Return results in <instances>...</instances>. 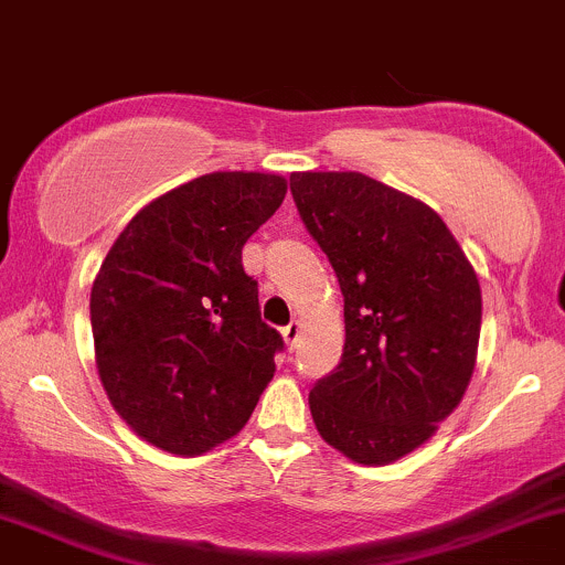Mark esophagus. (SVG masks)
<instances>
[{"label": "esophagus", "instance_id": "34e87169", "mask_svg": "<svg viewBox=\"0 0 565 565\" xmlns=\"http://www.w3.org/2000/svg\"><path fill=\"white\" fill-rule=\"evenodd\" d=\"M282 337H285V344H288V348L294 350L296 342H299V337H301V323H299V320H290V323L282 329Z\"/></svg>", "mask_w": 565, "mask_h": 565}]
</instances>
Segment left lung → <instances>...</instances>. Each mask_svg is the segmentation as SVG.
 Here are the masks:
<instances>
[{
  "label": "left lung",
  "instance_id": "1",
  "mask_svg": "<svg viewBox=\"0 0 565 565\" xmlns=\"http://www.w3.org/2000/svg\"><path fill=\"white\" fill-rule=\"evenodd\" d=\"M290 193L344 296V353L309 391L333 450L385 466L460 404L477 363L482 294L439 215L361 172H294Z\"/></svg>",
  "mask_w": 565,
  "mask_h": 565
}]
</instances>
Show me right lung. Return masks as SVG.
I'll return each instance as SVG.
<instances>
[{"label":"right lung","mask_w":565,"mask_h":565,"mask_svg":"<svg viewBox=\"0 0 565 565\" xmlns=\"http://www.w3.org/2000/svg\"><path fill=\"white\" fill-rule=\"evenodd\" d=\"M280 174L212 172L129 221L90 288L102 385L120 417L174 455L250 420L282 337L260 320L242 247L282 204Z\"/></svg>","instance_id":"1"}]
</instances>
